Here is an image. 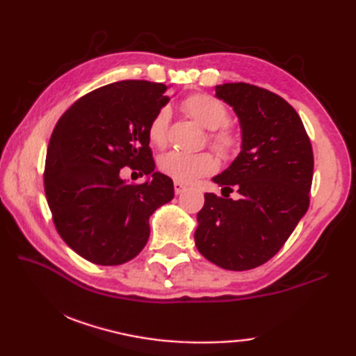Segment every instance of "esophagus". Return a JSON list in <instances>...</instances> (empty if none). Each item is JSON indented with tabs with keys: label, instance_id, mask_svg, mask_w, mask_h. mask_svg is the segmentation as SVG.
<instances>
[{
	"label": "esophagus",
	"instance_id": "obj_1",
	"mask_svg": "<svg viewBox=\"0 0 356 356\" xmlns=\"http://www.w3.org/2000/svg\"><path fill=\"white\" fill-rule=\"evenodd\" d=\"M185 190H186V185H184L182 182H174V193L177 195L182 194Z\"/></svg>",
	"mask_w": 356,
	"mask_h": 356
}]
</instances>
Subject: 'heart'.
<instances>
[{
	"label": "heart",
	"mask_w": 356,
	"mask_h": 356,
	"mask_svg": "<svg viewBox=\"0 0 356 356\" xmlns=\"http://www.w3.org/2000/svg\"><path fill=\"white\" fill-rule=\"evenodd\" d=\"M180 107L195 122L209 130L208 142L223 157L232 156L241 145L238 128L229 122L228 107L217 97L207 93H194L182 101ZM170 111L161 108L148 124V139L154 147L162 148L168 140ZM216 159L211 153H184L170 151L159 157V170L176 182L191 184L203 176L214 172Z\"/></svg>",
	"instance_id": "1"
}]
</instances>
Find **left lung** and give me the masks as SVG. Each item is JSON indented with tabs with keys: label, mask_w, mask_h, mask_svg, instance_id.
Wrapping results in <instances>:
<instances>
[{
	"label": "left lung",
	"mask_w": 356,
	"mask_h": 356,
	"mask_svg": "<svg viewBox=\"0 0 356 356\" xmlns=\"http://www.w3.org/2000/svg\"><path fill=\"white\" fill-rule=\"evenodd\" d=\"M216 92L237 113L243 143L229 168L213 179L223 197L205 194L194 238L217 266L248 270L270 260L306 214L314 151L298 113L282 96L246 82ZM234 189L237 201L229 199Z\"/></svg>",
	"instance_id": "1"
}]
</instances>
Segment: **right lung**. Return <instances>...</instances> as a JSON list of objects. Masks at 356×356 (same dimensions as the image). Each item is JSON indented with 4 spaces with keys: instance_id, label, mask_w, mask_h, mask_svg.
<instances>
[{
    "instance_id": "obj_1",
    "label": "right lung",
    "mask_w": 356,
    "mask_h": 356,
    "mask_svg": "<svg viewBox=\"0 0 356 356\" xmlns=\"http://www.w3.org/2000/svg\"><path fill=\"white\" fill-rule=\"evenodd\" d=\"M163 84L120 81L82 96L58 120L47 148L44 191L59 236L82 259L116 266L138 255L148 218L172 200V180L156 172L148 124L166 104ZM128 165L149 175L125 184Z\"/></svg>"
}]
</instances>
